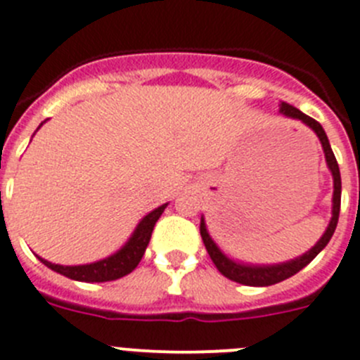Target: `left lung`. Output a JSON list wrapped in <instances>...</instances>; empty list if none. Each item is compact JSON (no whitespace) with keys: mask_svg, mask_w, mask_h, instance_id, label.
<instances>
[{"mask_svg":"<svg viewBox=\"0 0 360 360\" xmlns=\"http://www.w3.org/2000/svg\"><path fill=\"white\" fill-rule=\"evenodd\" d=\"M280 111L283 112L285 116H290V118L301 120L303 124L309 125L314 132L317 134L319 141L323 145V150H325L326 163H328V168L332 170L333 176V210H332V220H330L328 228H326L325 235L321 236V240L317 242L309 252H305L303 257L296 258V260H290L287 264L280 265H244V264H236V262L229 260L224 252L220 251L215 245V242L210 238L208 231H206V224H204V219L200 220V236H202V242L206 245V251H208L210 258L213 260L215 267L219 269L220 274H224L229 280L236 281V283L242 285H251V287H267V285L280 283V281L287 280V278L294 276L296 273H300L301 269L309 265L314 258L321 252V249L325 248L326 244L332 238L333 231L338 228V220H339V212H341V174H339V165L335 156H333L332 147L328 143V138H326V132L323 131L321 124L316 122L314 118L307 116L305 112H301L300 109H296L294 105L287 102L280 103Z\"/></svg>","mask_w":360,"mask_h":360,"instance_id":"1","label":"left lung"}]
</instances>
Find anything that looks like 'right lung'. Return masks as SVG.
Here are the masks:
<instances>
[{"mask_svg": "<svg viewBox=\"0 0 360 360\" xmlns=\"http://www.w3.org/2000/svg\"><path fill=\"white\" fill-rule=\"evenodd\" d=\"M41 125H39V127H41ZM165 208H167V204H163V206H160V208H156L154 212L148 213L140 224H138L134 235L131 236V240H129L124 248L120 249L116 255L105 258V260H100L95 262V264L87 265H70V267H68V265L51 264V262L43 260V258H39V260L43 262L46 267H50L51 271H55V273L64 274V276L77 281H89V283H91V281L118 280V278L132 273V271L138 267L140 260L143 258L145 249H147L148 242H150L152 229H154V226H156L158 219H160L161 213L165 212Z\"/></svg>", "mask_w": 360, "mask_h": 360, "instance_id": "add662e5", "label": "right lung"}]
</instances>
